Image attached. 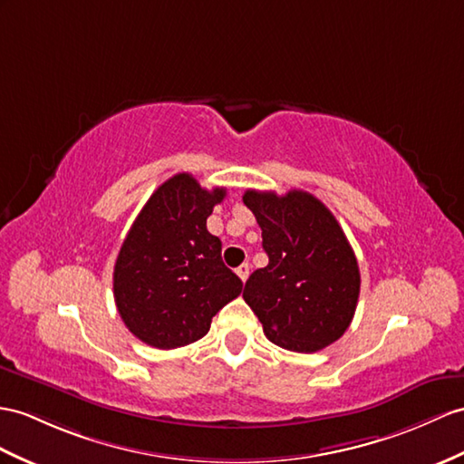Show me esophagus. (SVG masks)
<instances>
[{"label":"esophagus","instance_id":"obj_1","mask_svg":"<svg viewBox=\"0 0 464 464\" xmlns=\"http://www.w3.org/2000/svg\"><path fill=\"white\" fill-rule=\"evenodd\" d=\"M236 274H238V277L242 279V281H246L247 277H250V264H242L238 269H236Z\"/></svg>","mask_w":464,"mask_h":464}]
</instances>
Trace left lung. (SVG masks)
I'll return each instance as SVG.
<instances>
[{
  "mask_svg": "<svg viewBox=\"0 0 464 464\" xmlns=\"http://www.w3.org/2000/svg\"><path fill=\"white\" fill-rule=\"evenodd\" d=\"M269 257L246 281L250 304L271 343L317 353L344 334L360 295L356 256L333 212L304 190L279 197L246 190Z\"/></svg>",
  "mask_w": 464,
  "mask_h": 464,
  "instance_id": "left-lung-1",
  "label": "left lung"
}]
</instances>
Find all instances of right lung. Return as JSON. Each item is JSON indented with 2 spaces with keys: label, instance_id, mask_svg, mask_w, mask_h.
Returning <instances> with one entry per match:
<instances>
[{
  "label": "right lung",
  "instance_id": "1",
  "mask_svg": "<svg viewBox=\"0 0 464 464\" xmlns=\"http://www.w3.org/2000/svg\"><path fill=\"white\" fill-rule=\"evenodd\" d=\"M226 188H202L179 173L155 190L131 224L114 266L121 321L141 343L179 348L198 341L212 317L242 293L222 262V242L207 230Z\"/></svg>",
  "mask_w": 464,
  "mask_h": 464
}]
</instances>
